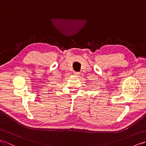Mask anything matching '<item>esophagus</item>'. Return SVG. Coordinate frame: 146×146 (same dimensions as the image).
<instances>
[{
  "label": "esophagus",
  "instance_id": "34e87169",
  "mask_svg": "<svg viewBox=\"0 0 146 146\" xmlns=\"http://www.w3.org/2000/svg\"><path fill=\"white\" fill-rule=\"evenodd\" d=\"M74 74H75V75H76L78 76H80V74H81V73L80 72H75V73H74Z\"/></svg>",
  "mask_w": 146,
  "mask_h": 146
}]
</instances>
